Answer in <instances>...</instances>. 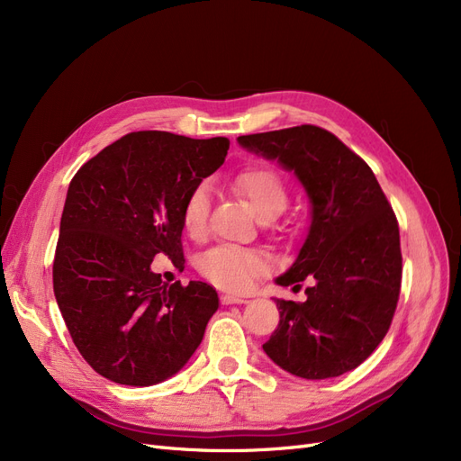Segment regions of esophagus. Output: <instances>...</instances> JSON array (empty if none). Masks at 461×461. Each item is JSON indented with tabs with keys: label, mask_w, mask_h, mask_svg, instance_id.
<instances>
[{
	"label": "esophagus",
	"mask_w": 461,
	"mask_h": 461,
	"mask_svg": "<svg viewBox=\"0 0 461 461\" xmlns=\"http://www.w3.org/2000/svg\"><path fill=\"white\" fill-rule=\"evenodd\" d=\"M221 303L224 305H231V303H247L249 300L243 296H233V294H221Z\"/></svg>",
	"instance_id": "34e87169"
}]
</instances>
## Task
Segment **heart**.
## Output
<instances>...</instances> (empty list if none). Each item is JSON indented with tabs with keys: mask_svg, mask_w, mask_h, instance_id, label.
<instances>
[{
	"mask_svg": "<svg viewBox=\"0 0 461 461\" xmlns=\"http://www.w3.org/2000/svg\"><path fill=\"white\" fill-rule=\"evenodd\" d=\"M235 190L240 192L258 218L279 216L288 201L285 180L277 170L269 167H250L235 178ZM211 209V190L199 184L185 197L182 207V226L192 240H201L207 233ZM201 274L214 285L230 291H245L252 281L267 271V262L258 252L240 247H214L199 260Z\"/></svg>",
	"mask_w": 461,
	"mask_h": 461,
	"instance_id": "obj_1",
	"label": "heart"
}]
</instances>
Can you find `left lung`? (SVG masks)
Instances as JSON below:
<instances>
[{
    "label": "left lung",
    "mask_w": 461,
    "mask_h": 461,
    "mask_svg": "<svg viewBox=\"0 0 461 461\" xmlns=\"http://www.w3.org/2000/svg\"><path fill=\"white\" fill-rule=\"evenodd\" d=\"M245 149L293 170L312 203V224L277 285L310 277L308 300H276L279 327L262 346L283 370L327 380L359 366L393 319L402 276L399 224L372 168L315 125L245 134Z\"/></svg>",
    "instance_id": "left-lung-1"
}]
</instances>
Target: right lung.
Listing matches in <instances>:
<instances>
[{
    "label": "right lung",
    "mask_w": 461,
    "mask_h": 461,
    "mask_svg": "<svg viewBox=\"0 0 461 461\" xmlns=\"http://www.w3.org/2000/svg\"><path fill=\"white\" fill-rule=\"evenodd\" d=\"M230 140L139 131L106 146L68 185L53 264L55 298L76 348L100 376L146 387L190 361L218 294L163 283L156 254L184 264L182 207L224 163Z\"/></svg>",
    "instance_id": "obj_1"
}]
</instances>
